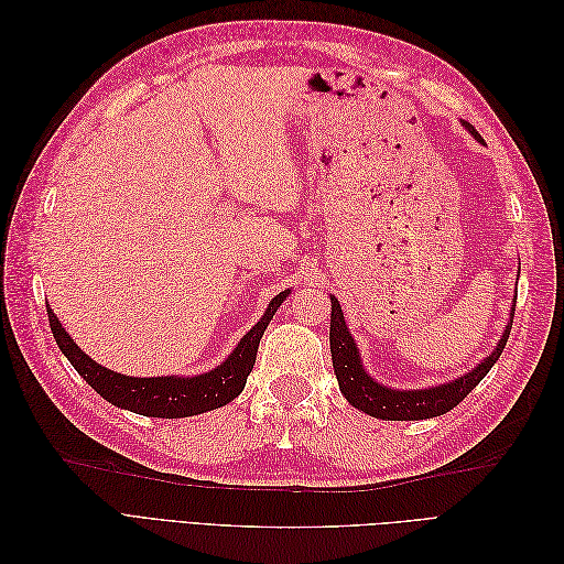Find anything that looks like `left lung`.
Returning a JSON list of instances; mask_svg holds the SVG:
<instances>
[{
    "label": "left lung",
    "instance_id": "left-lung-1",
    "mask_svg": "<svg viewBox=\"0 0 564 564\" xmlns=\"http://www.w3.org/2000/svg\"><path fill=\"white\" fill-rule=\"evenodd\" d=\"M466 124V122H464ZM466 129L480 139V133L473 129V124H466ZM510 317H516V308H510ZM513 327V319L508 322V327L499 340V346L485 360L470 369L466 377H458L449 383L423 388V390H392L383 383L373 381L362 367L360 350H357L355 340L346 327L344 313H340V303L332 296V324H329V344H332V362L334 373L338 379V388L344 392V398L360 409V412L377 416L383 421H421L433 419L440 414H447L468 392L480 383L487 371L499 360L506 340Z\"/></svg>",
    "mask_w": 564,
    "mask_h": 564
}]
</instances>
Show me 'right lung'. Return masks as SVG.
Here are the masks:
<instances>
[{"mask_svg": "<svg viewBox=\"0 0 564 564\" xmlns=\"http://www.w3.org/2000/svg\"><path fill=\"white\" fill-rule=\"evenodd\" d=\"M292 289H284L275 299L270 301L263 317L253 324L237 344V348L228 355L224 365L216 369L199 373V377H155V379H139L124 377V373L110 371L94 362L75 340L70 338L58 317L46 308L51 332L63 355L77 369L79 377L87 381L100 398H106L110 404L129 409L133 414L155 416V419H183L212 412V409L232 402L245 390L247 377L253 369L256 352H259L261 336L270 324L272 315L278 313L282 301L289 296Z\"/></svg>", "mask_w": 564, "mask_h": 564, "instance_id": "add662e5", "label": "right lung"}]
</instances>
